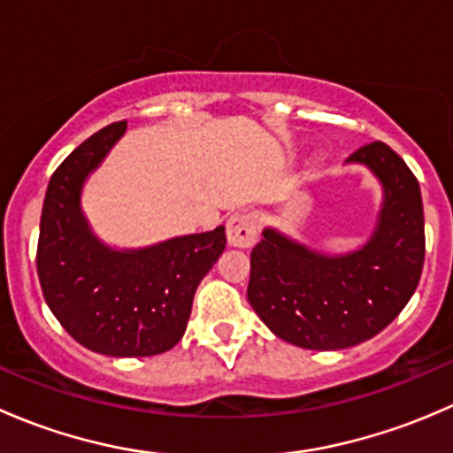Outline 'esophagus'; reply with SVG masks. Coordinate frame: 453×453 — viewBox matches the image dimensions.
<instances>
[{"instance_id":"1","label":"esophagus","mask_w":453,"mask_h":453,"mask_svg":"<svg viewBox=\"0 0 453 453\" xmlns=\"http://www.w3.org/2000/svg\"><path fill=\"white\" fill-rule=\"evenodd\" d=\"M258 239V221L252 212H239L227 221V243L232 248H252Z\"/></svg>"}]
</instances>
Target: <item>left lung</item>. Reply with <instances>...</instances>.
<instances>
[{
    "mask_svg": "<svg viewBox=\"0 0 453 453\" xmlns=\"http://www.w3.org/2000/svg\"><path fill=\"white\" fill-rule=\"evenodd\" d=\"M383 186L377 226L349 254H319L273 227L250 256L248 300L273 335L311 350L362 344L396 318L421 280L425 219L418 181L383 142L355 150Z\"/></svg>",
    "mask_w": 453,
    "mask_h": 453,
    "instance_id": "1",
    "label": "left lung"
}]
</instances>
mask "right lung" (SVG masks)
<instances>
[{"label": "right lung", "instance_id": "obj_1", "mask_svg": "<svg viewBox=\"0 0 453 453\" xmlns=\"http://www.w3.org/2000/svg\"><path fill=\"white\" fill-rule=\"evenodd\" d=\"M127 122L76 146L50 180L41 212L36 272L50 311L85 349L111 357H150L181 340L201 278L226 250V227L116 250L91 232L81 193Z\"/></svg>", "mask_w": 453, "mask_h": 453}]
</instances>
